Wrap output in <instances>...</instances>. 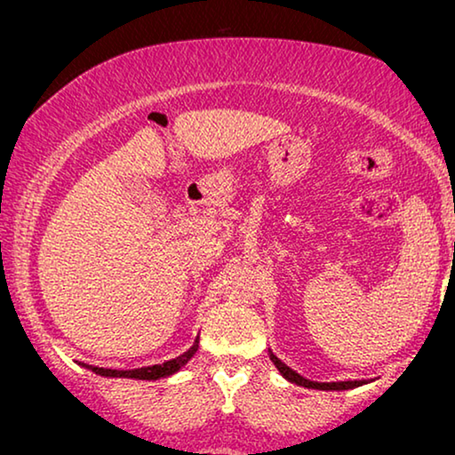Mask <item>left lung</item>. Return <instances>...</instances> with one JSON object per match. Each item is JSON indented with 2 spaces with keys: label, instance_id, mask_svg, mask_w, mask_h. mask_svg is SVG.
I'll return each instance as SVG.
<instances>
[{
  "label": "left lung",
  "instance_id": "1",
  "mask_svg": "<svg viewBox=\"0 0 455 455\" xmlns=\"http://www.w3.org/2000/svg\"><path fill=\"white\" fill-rule=\"evenodd\" d=\"M268 357H271V361L275 363L276 370H279V373L285 378L287 381H291V384L295 386H304V387H312V390H326V392H342V390H353V387H359L367 384L365 379H351V381H312L304 378V375L293 371L291 367H289L287 363H283V361L276 357V355L268 348Z\"/></svg>",
  "mask_w": 455,
  "mask_h": 455
}]
</instances>
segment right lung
I'll use <instances>...</instances> for the list:
<instances>
[{"label":"right lung","mask_w":455,"mask_h":455,"mask_svg":"<svg viewBox=\"0 0 455 455\" xmlns=\"http://www.w3.org/2000/svg\"><path fill=\"white\" fill-rule=\"evenodd\" d=\"M196 348H199V337L195 339L193 347L188 348L187 353H182L180 357L176 359H170L166 363H160V365H149V367H140V370H107V367H94V365H88V363H80L85 370L94 371L96 375H102V378H129V379H148V381H154V379H162V378H170V375L179 373L184 365L188 363L190 359L195 357Z\"/></svg>","instance_id":"1"}]
</instances>
